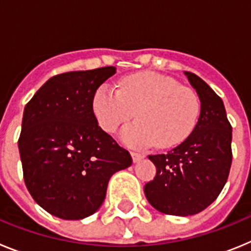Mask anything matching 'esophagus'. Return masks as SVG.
I'll return each mask as SVG.
<instances>
[{"label":"esophagus","mask_w":251,"mask_h":251,"mask_svg":"<svg viewBox=\"0 0 251 251\" xmlns=\"http://www.w3.org/2000/svg\"><path fill=\"white\" fill-rule=\"evenodd\" d=\"M130 154H132L133 162H138V161H141L142 158H145V153H141V152H132V153H130Z\"/></svg>","instance_id":"obj_1"}]
</instances>
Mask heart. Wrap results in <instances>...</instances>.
<instances>
[{"instance_id": "b5f03b06", "label": "heart", "mask_w": 251, "mask_h": 251, "mask_svg": "<svg viewBox=\"0 0 251 251\" xmlns=\"http://www.w3.org/2000/svg\"><path fill=\"white\" fill-rule=\"evenodd\" d=\"M99 127L113 133L133 117L137 122L124 127L121 139L130 147L172 148L194 130L201 104L196 93L175 79L157 73H139L119 81L118 90L101 84L92 100Z\"/></svg>"}]
</instances>
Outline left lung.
<instances>
[{
    "mask_svg": "<svg viewBox=\"0 0 251 251\" xmlns=\"http://www.w3.org/2000/svg\"><path fill=\"white\" fill-rule=\"evenodd\" d=\"M185 75L200 98V117L181 145L166 154L148 156L157 172L145 186L148 202L175 216L199 214L211 205L227 181L232 161V128L223 100L201 77Z\"/></svg>",
    "mask_w": 251,
    "mask_h": 251,
    "instance_id": "8db88e82",
    "label": "left lung"
}]
</instances>
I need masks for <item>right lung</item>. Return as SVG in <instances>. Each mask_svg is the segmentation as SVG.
Masks as SVG:
<instances>
[{
  "label": "right lung",
  "mask_w": 251,
  "mask_h": 251,
  "mask_svg": "<svg viewBox=\"0 0 251 251\" xmlns=\"http://www.w3.org/2000/svg\"><path fill=\"white\" fill-rule=\"evenodd\" d=\"M114 66L70 72L49 79L26 104L19 138L26 187L44 210L64 220L94 214L110 177L132 157L98 126L95 90Z\"/></svg>",
  "instance_id": "obj_1"
}]
</instances>
